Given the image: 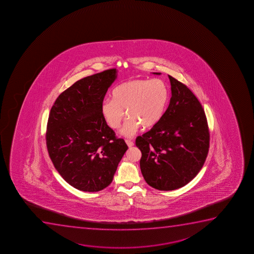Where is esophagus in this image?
Wrapping results in <instances>:
<instances>
[{"mask_svg": "<svg viewBox=\"0 0 254 254\" xmlns=\"http://www.w3.org/2000/svg\"><path fill=\"white\" fill-rule=\"evenodd\" d=\"M126 143H127V146L128 147H131L133 146V142L131 140H129V139H126Z\"/></svg>", "mask_w": 254, "mask_h": 254, "instance_id": "esophagus-1", "label": "esophagus"}]
</instances>
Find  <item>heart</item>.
Masks as SVG:
<instances>
[{"label":"heart","mask_w":254,"mask_h":254,"mask_svg":"<svg viewBox=\"0 0 254 254\" xmlns=\"http://www.w3.org/2000/svg\"><path fill=\"white\" fill-rule=\"evenodd\" d=\"M113 99L102 102L101 113L108 125L119 128L125 118L121 134L131 137L143 126L150 128L161 122L167 110L170 91L160 79H136L126 81L114 89Z\"/></svg>","instance_id":"b5f03b06"}]
</instances>
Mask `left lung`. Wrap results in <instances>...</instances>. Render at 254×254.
<instances>
[{
    "label": "left lung",
    "mask_w": 254,
    "mask_h": 254,
    "mask_svg": "<svg viewBox=\"0 0 254 254\" xmlns=\"http://www.w3.org/2000/svg\"><path fill=\"white\" fill-rule=\"evenodd\" d=\"M168 77L172 97L164 116L136 138V146L142 153L143 179L149 186L165 191L181 188L196 176L206 161L210 141L200 102L185 84Z\"/></svg>",
    "instance_id": "8db88e82"
}]
</instances>
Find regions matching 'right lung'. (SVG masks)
<instances>
[{"label": "right lung", "mask_w": 254, "mask_h": 254, "mask_svg": "<svg viewBox=\"0 0 254 254\" xmlns=\"http://www.w3.org/2000/svg\"><path fill=\"white\" fill-rule=\"evenodd\" d=\"M117 76V69H111L79 80L58 97L49 114L48 154L62 178L79 190L97 192L111 185L128 149L101 113Z\"/></svg>", "instance_id": "right-lung-1"}]
</instances>
